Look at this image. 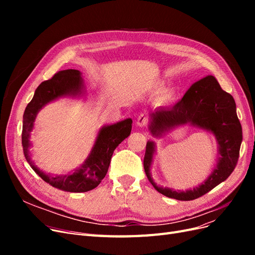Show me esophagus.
Segmentation results:
<instances>
[{
    "label": "esophagus",
    "mask_w": 255,
    "mask_h": 255,
    "mask_svg": "<svg viewBox=\"0 0 255 255\" xmlns=\"http://www.w3.org/2000/svg\"><path fill=\"white\" fill-rule=\"evenodd\" d=\"M146 121H148V119H146V117L144 115H139L138 116V118H137V121H136V126L137 127H139V128H141V127H144L145 125H146Z\"/></svg>",
    "instance_id": "1"
}]
</instances>
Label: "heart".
Wrapping results in <instances>:
<instances>
[{"label":"heart","mask_w":255,"mask_h":255,"mask_svg":"<svg viewBox=\"0 0 255 255\" xmlns=\"http://www.w3.org/2000/svg\"><path fill=\"white\" fill-rule=\"evenodd\" d=\"M163 85H164L163 82H157L153 85L152 89L158 90L163 87ZM175 98H176V90L174 88H169V89H166L161 92V95L158 98V102L161 104H169V103L173 102Z\"/></svg>","instance_id":"heart-1"}]
</instances>
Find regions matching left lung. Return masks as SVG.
Here are the masks:
<instances>
[{"mask_svg": "<svg viewBox=\"0 0 255 255\" xmlns=\"http://www.w3.org/2000/svg\"><path fill=\"white\" fill-rule=\"evenodd\" d=\"M185 125L212 133L218 143L217 164L207 179L187 190L158 186L151 176V166L156 152V143L152 140L146 142L143 168L148 180L161 195L181 201H190L205 195L233 172L243 141V129L233 97L221 89L213 75H207L192 84L181 101L171 109H159L150 114L149 130L156 138Z\"/></svg>", "mask_w": 255, "mask_h": 255, "instance_id": "1", "label": "left lung"}]
</instances>
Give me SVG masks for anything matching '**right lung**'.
<instances>
[{"mask_svg": "<svg viewBox=\"0 0 255 255\" xmlns=\"http://www.w3.org/2000/svg\"><path fill=\"white\" fill-rule=\"evenodd\" d=\"M85 94L82 72L68 69L57 72L51 80L42 82L23 115L22 146L24 156L33 170L51 186L67 192H86L96 188L105 177L115 149L117 148L132 129V119L128 118L99 129L94 146L84 163L74 169L72 173L51 175L38 168L30 158V132L34 128L37 114L48 103L66 97H82Z\"/></svg>", "mask_w": 255, "mask_h": 255, "instance_id": "add662e5", "label": "right lung"}]
</instances>
